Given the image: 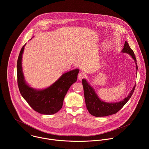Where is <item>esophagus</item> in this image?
<instances>
[{"label":"esophagus","instance_id":"1","mask_svg":"<svg viewBox=\"0 0 149 149\" xmlns=\"http://www.w3.org/2000/svg\"><path fill=\"white\" fill-rule=\"evenodd\" d=\"M85 77H86V75H85V74H83V73H82V72L79 73L78 75V79H79V80H81V79H83Z\"/></svg>","mask_w":149,"mask_h":149}]
</instances>
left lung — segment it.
Returning <instances> with one entry per match:
<instances>
[{"label":"left lung","instance_id":"1","mask_svg":"<svg viewBox=\"0 0 149 149\" xmlns=\"http://www.w3.org/2000/svg\"><path fill=\"white\" fill-rule=\"evenodd\" d=\"M122 52L129 54V55L132 56L135 61L136 69L137 70L138 68L136 56L133 51L131 49L126 41L124 43V48L123 49ZM82 83L84 88L85 101H86L87 110L91 115L95 117H105L117 113L130 100L134 93L136 87V86H134L130 94L122 101L118 102L109 103L101 101L95 94L94 90L90 86V84L86 79H82Z\"/></svg>","mask_w":149,"mask_h":149}]
</instances>
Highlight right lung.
Here are the masks:
<instances>
[{
  "instance_id": "obj_1",
  "label": "right lung",
  "mask_w": 149,
  "mask_h": 149,
  "mask_svg": "<svg viewBox=\"0 0 149 149\" xmlns=\"http://www.w3.org/2000/svg\"><path fill=\"white\" fill-rule=\"evenodd\" d=\"M25 44L21 49L17 61V81L19 91L31 108L46 115L57 113L62 107L63 99L72 84L77 81L78 69L63 74L49 87L36 90L25 82L22 68V57Z\"/></svg>"
}]
</instances>
